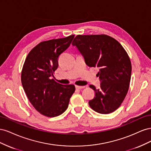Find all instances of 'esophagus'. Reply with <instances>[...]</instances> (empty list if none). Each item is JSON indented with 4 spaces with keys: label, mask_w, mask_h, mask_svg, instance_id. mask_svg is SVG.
<instances>
[{
    "label": "esophagus",
    "mask_w": 151,
    "mask_h": 151,
    "mask_svg": "<svg viewBox=\"0 0 151 151\" xmlns=\"http://www.w3.org/2000/svg\"><path fill=\"white\" fill-rule=\"evenodd\" d=\"M85 88V86H76V88L77 89H83Z\"/></svg>",
    "instance_id": "1"
}]
</instances>
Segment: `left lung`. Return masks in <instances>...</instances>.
<instances>
[{
	"label": "left lung",
	"instance_id": "8db88e82",
	"mask_svg": "<svg viewBox=\"0 0 151 151\" xmlns=\"http://www.w3.org/2000/svg\"><path fill=\"white\" fill-rule=\"evenodd\" d=\"M84 58L87 65L98 67L100 88L89 87L95 96L89 101L90 107L101 114H108L120 107L129 88L132 65L130 58L120 43L110 36L77 35L72 42Z\"/></svg>",
	"mask_w": 151,
	"mask_h": 151
}]
</instances>
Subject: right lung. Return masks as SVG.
Returning <instances> with one entry per match:
<instances>
[{
	"instance_id": "obj_1",
	"label": "right lung",
	"mask_w": 151,
	"mask_h": 151,
	"mask_svg": "<svg viewBox=\"0 0 151 151\" xmlns=\"http://www.w3.org/2000/svg\"><path fill=\"white\" fill-rule=\"evenodd\" d=\"M74 35L39 43L27 56L21 73L25 93L34 108L42 115L55 117L64 112L75 91L73 84L55 81L53 72L58 68V58L70 45Z\"/></svg>"
}]
</instances>
